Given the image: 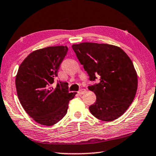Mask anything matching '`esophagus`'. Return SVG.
I'll return each mask as SVG.
<instances>
[{"mask_svg": "<svg viewBox=\"0 0 156 156\" xmlns=\"http://www.w3.org/2000/svg\"><path fill=\"white\" fill-rule=\"evenodd\" d=\"M84 92H85V89H80V90L78 91V94H83Z\"/></svg>", "mask_w": 156, "mask_h": 156, "instance_id": "34e87169", "label": "esophagus"}]
</instances>
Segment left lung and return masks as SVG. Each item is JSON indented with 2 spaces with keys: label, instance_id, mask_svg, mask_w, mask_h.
<instances>
[{
  "label": "left lung",
  "instance_id": "obj_1",
  "mask_svg": "<svg viewBox=\"0 0 156 156\" xmlns=\"http://www.w3.org/2000/svg\"><path fill=\"white\" fill-rule=\"evenodd\" d=\"M89 80L100 76V83L88 89L96 96L89 107L94 117L110 122L123 115L133 102L138 89V75L128 55L109 44L82 43L72 45Z\"/></svg>",
  "mask_w": 156,
  "mask_h": 156
}]
</instances>
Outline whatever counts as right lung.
Instances as JSON below:
<instances>
[{
  "label": "right lung",
  "instance_id": "obj_1",
  "mask_svg": "<svg viewBox=\"0 0 156 156\" xmlns=\"http://www.w3.org/2000/svg\"><path fill=\"white\" fill-rule=\"evenodd\" d=\"M68 51L67 46L37 49L25 58L16 76V87L21 105L34 120L45 126L54 125L66 115L69 100L68 83L52 86L60 65Z\"/></svg>",
  "mask_w": 156,
  "mask_h": 156
}]
</instances>
